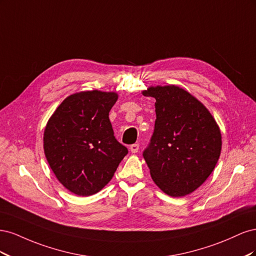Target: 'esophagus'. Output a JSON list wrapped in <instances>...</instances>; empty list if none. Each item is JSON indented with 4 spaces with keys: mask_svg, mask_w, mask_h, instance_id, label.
I'll return each instance as SVG.
<instances>
[{
    "mask_svg": "<svg viewBox=\"0 0 256 256\" xmlns=\"http://www.w3.org/2000/svg\"><path fill=\"white\" fill-rule=\"evenodd\" d=\"M138 147H140V145H138V144H131V145H130V150H131V152H134V154L138 152Z\"/></svg>",
    "mask_w": 256,
    "mask_h": 256,
    "instance_id": "34e87169",
    "label": "esophagus"
}]
</instances>
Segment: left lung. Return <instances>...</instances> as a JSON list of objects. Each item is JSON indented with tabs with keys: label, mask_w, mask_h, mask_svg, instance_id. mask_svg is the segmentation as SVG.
<instances>
[{
	"label": "left lung",
	"mask_w": 256,
	"mask_h": 256,
	"mask_svg": "<svg viewBox=\"0 0 256 256\" xmlns=\"http://www.w3.org/2000/svg\"><path fill=\"white\" fill-rule=\"evenodd\" d=\"M156 120L143 157L152 180L166 194L184 196L212 174L221 152V132L206 108L174 85L150 88Z\"/></svg>",
	"instance_id": "left-lung-1"
}]
</instances>
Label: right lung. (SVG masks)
<instances>
[{"mask_svg": "<svg viewBox=\"0 0 256 256\" xmlns=\"http://www.w3.org/2000/svg\"><path fill=\"white\" fill-rule=\"evenodd\" d=\"M115 92H81L67 97L49 120L44 150L49 166L66 189L95 194L109 182L128 154L114 136L109 112Z\"/></svg>", "mask_w": 256, "mask_h": 256, "instance_id": "add662e5", "label": "right lung"}]
</instances>
